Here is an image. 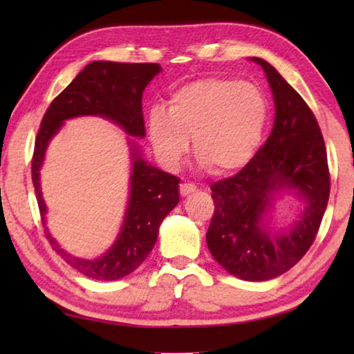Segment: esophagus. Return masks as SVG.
<instances>
[{"mask_svg": "<svg viewBox=\"0 0 354 354\" xmlns=\"http://www.w3.org/2000/svg\"><path fill=\"white\" fill-rule=\"evenodd\" d=\"M195 190H196V187H195L194 184H190V183L179 184V194H181L183 196L189 195V194H192V192H195Z\"/></svg>", "mask_w": 354, "mask_h": 354, "instance_id": "34e87169", "label": "esophagus"}]
</instances>
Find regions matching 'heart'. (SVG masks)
I'll return each mask as SVG.
<instances>
[{
  "label": "heart",
  "mask_w": 354,
  "mask_h": 354,
  "mask_svg": "<svg viewBox=\"0 0 354 354\" xmlns=\"http://www.w3.org/2000/svg\"><path fill=\"white\" fill-rule=\"evenodd\" d=\"M268 118V101L256 84L231 77H206L176 88L169 109L149 113V139L167 167L181 164L194 137L203 165L217 173L247 165L259 148Z\"/></svg>",
  "instance_id": "1"
}]
</instances>
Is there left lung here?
<instances>
[{"label":"left lung","instance_id":"left-lung-1","mask_svg":"<svg viewBox=\"0 0 354 354\" xmlns=\"http://www.w3.org/2000/svg\"><path fill=\"white\" fill-rule=\"evenodd\" d=\"M263 68L274 98V123L267 142L234 176L211 185L214 215L206 241L226 272L267 281L290 270L314 243L329 198L326 147L314 112L270 64ZM295 188L307 200L292 230L273 236L261 225L271 194Z\"/></svg>","mask_w":354,"mask_h":354}]
</instances>
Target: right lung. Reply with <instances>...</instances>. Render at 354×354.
<instances>
[{
	"label": "right lung",
	"mask_w": 354,
	"mask_h": 354,
	"mask_svg": "<svg viewBox=\"0 0 354 354\" xmlns=\"http://www.w3.org/2000/svg\"><path fill=\"white\" fill-rule=\"evenodd\" d=\"M160 71L159 64L91 62L48 106L40 122L31 160L35 196L45 225V203L40 194L39 170L48 142L61 128L64 120L77 115H101L118 123L129 136H145L142 93L147 84ZM131 195L127 218L115 245L95 261L77 259L59 248V254L76 272L92 279L115 281L134 272L147 259L158 239L159 225L178 205L179 178L148 165L134 148Z\"/></svg>",
	"instance_id": "1"
}]
</instances>
